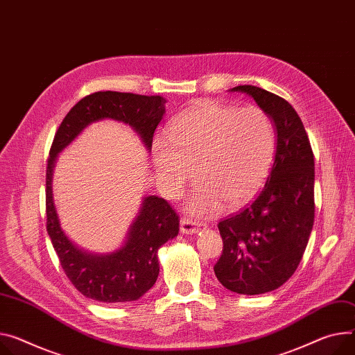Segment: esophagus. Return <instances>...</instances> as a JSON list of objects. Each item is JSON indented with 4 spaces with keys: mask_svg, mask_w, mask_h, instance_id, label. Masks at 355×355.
I'll return each mask as SVG.
<instances>
[{
    "mask_svg": "<svg viewBox=\"0 0 355 355\" xmlns=\"http://www.w3.org/2000/svg\"><path fill=\"white\" fill-rule=\"evenodd\" d=\"M202 225L195 222L193 219H189V217H182L180 219V230L184 234H193L200 230Z\"/></svg>",
    "mask_w": 355,
    "mask_h": 355,
    "instance_id": "1",
    "label": "esophagus"
}]
</instances>
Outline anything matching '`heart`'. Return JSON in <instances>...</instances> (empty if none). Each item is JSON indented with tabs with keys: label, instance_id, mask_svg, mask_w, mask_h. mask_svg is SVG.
Wrapping results in <instances>:
<instances>
[{
	"label": "heart",
	"instance_id": "obj_1",
	"mask_svg": "<svg viewBox=\"0 0 355 355\" xmlns=\"http://www.w3.org/2000/svg\"><path fill=\"white\" fill-rule=\"evenodd\" d=\"M275 150V125L261 107L202 101L173 122L168 139L155 142L153 162L172 196L182 192L196 169L199 183L187 196L186 209L210 216L223 202L237 207L257 192Z\"/></svg>",
	"mask_w": 355,
	"mask_h": 355
}]
</instances>
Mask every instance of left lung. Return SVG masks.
<instances>
[{
  "instance_id": "left-lung-1",
  "label": "left lung",
  "mask_w": 355,
  "mask_h": 355,
  "mask_svg": "<svg viewBox=\"0 0 355 355\" xmlns=\"http://www.w3.org/2000/svg\"><path fill=\"white\" fill-rule=\"evenodd\" d=\"M250 95L275 122V163L257 198L220 220L223 252L214 275L237 294H263L283 286L298 267L314 223V155L304 125L283 98L253 85Z\"/></svg>"
}]
</instances>
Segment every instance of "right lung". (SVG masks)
Returning a JSON list of instances; mask_svg holds the SVG:
<instances>
[{"instance_id":"1","label":"right lung","mask_w":355,"mask_h":355,"mask_svg":"<svg viewBox=\"0 0 355 355\" xmlns=\"http://www.w3.org/2000/svg\"><path fill=\"white\" fill-rule=\"evenodd\" d=\"M166 99L128 92H95L80 99L61 122L49 150L45 179L46 232L60 263L75 288L101 303H125L141 298L159 275L157 250L179 233V216L163 198L148 196L130 226L123 246L111 254L78 249L61 230L52 200V171L57 155L89 123L109 118L130 125L146 148L165 114Z\"/></svg>"}]
</instances>
